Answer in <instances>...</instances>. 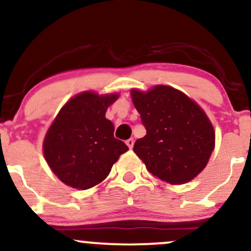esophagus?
I'll return each instance as SVG.
<instances>
[{
  "mask_svg": "<svg viewBox=\"0 0 251 251\" xmlns=\"http://www.w3.org/2000/svg\"><path fill=\"white\" fill-rule=\"evenodd\" d=\"M126 145H127L129 149H132V148H133V145H134V140L132 139V138H129V139L126 140Z\"/></svg>",
  "mask_w": 251,
  "mask_h": 251,
  "instance_id": "1",
  "label": "esophagus"
}]
</instances>
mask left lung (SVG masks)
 <instances>
[{
    "label": "left lung",
    "mask_w": 251,
    "mask_h": 251,
    "mask_svg": "<svg viewBox=\"0 0 251 251\" xmlns=\"http://www.w3.org/2000/svg\"><path fill=\"white\" fill-rule=\"evenodd\" d=\"M146 135L133 151L149 172L170 184L188 183L206 166L215 148V132L204 111L169 86L146 93L131 92Z\"/></svg>",
    "instance_id": "8db88e82"
}]
</instances>
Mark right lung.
I'll return each instance as SVG.
<instances>
[{
	"instance_id": "right-lung-1",
	"label": "right lung",
	"mask_w": 251,
	"mask_h": 251,
	"mask_svg": "<svg viewBox=\"0 0 251 251\" xmlns=\"http://www.w3.org/2000/svg\"><path fill=\"white\" fill-rule=\"evenodd\" d=\"M117 94H77L60 109L46 134L43 153L51 171L66 185L86 190L107 177L113 164L128 148L114 138V126L106 119Z\"/></svg>"
}]
</instances>
